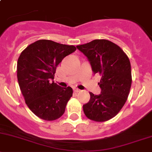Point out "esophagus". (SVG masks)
Instances as JSON below:
<instances>
[{
	"label": "esophagus",
	"instance_id": "34e87169",
	"mask_svg": "<svg viewBox=\"0 0 152 152\" xmlns=\"http://www.w3.org/2000/svg\"><path fill=\"white\" fill-rule=\"evenodd\" d=\"M73 91H74L76 93H79V92H80L81 90H79V88H75L74 89H73Z\"/></svg>",
	"mask_w": 152,
	"mask_h": 152
}]
</instances>
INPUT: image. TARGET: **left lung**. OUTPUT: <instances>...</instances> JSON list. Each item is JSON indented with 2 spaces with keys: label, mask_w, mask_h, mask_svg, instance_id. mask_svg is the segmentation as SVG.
I'll return each mask as SVG.
<instances>
[{
  "label": "left lung",
  "mask_w": 152,
  "mask_h": 152,
  "mask_svg": "<svg viewBox=\"0 0 152 152\" xmlns=\"http://www.w3.org/2000/svg\"><path fill=\"white\" fill-rule=\"evenodd\" d=\"M86 56L94 73L102 76L101 94L94 95L83 105L85 116L95 122H105L115 117L124 106L132 86V70L128 56L116 44L96 39L76 46Z\"/></svg>",
  "instance_id": "obj_1"
}]
</instances>
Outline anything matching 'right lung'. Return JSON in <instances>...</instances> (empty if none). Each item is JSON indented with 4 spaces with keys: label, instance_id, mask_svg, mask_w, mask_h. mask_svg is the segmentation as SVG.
Returning a JSON list of instances; mask_svg holds the SVG:
<instances>
[{
    "label": "right lung",
    "instance_id": "add662e5",
    "mask_svg": "<svg viewBox=\"0 0 152 152\" xmlns=\"http://www.w3.org/2000/svg\"><path fill=\"white\" fill-rule=\"evenodd\" d=\"M76 50L50 40L42 39L26 47L17 63V77L25 102L39 118L53 121L61 117L73 96L70 87L53 82L57 66Z\"/></svg>",
    "mask_w": 152,
    "mask_h": 152
}]
</instances>
